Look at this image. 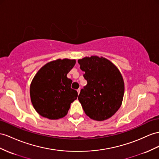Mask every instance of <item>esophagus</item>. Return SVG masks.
<instances>
[{"instance_id":"obj_1","label":"esophagus","mask_w":159,"mask_h":159,"mask_svg":"<svg viewBox=\"0 0 159 159\" xmlns=\"http://www.w3.org/2000/svg\"><path fill=\"white\" fill-rule=\"evenodd\" d=\"M77 92H78V94L79 95V93H80V89H79L78 90H77Z\"/></svg>"}]
</instances>
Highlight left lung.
I'll return each mask as SVG.
<instances>
[{"label": "left lung", "instance_id": "1", "mask_svg": "<svg viewBox=\"0 0 159 159\" xmlns=\"http://www.w3.org/2000/svg\"><path fill=\"white\" fill-rule=\"evenodd\" d=\"M87 84L78 99L86 115L96 121L110 118L121 107L124 82L119 69L110 60L97 56L79 59Z\"/></svg>", "mask_w": 159, "mask_h": 159}]
</instances>
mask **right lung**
Masks as SVG:
<instances>
[{
    "label": "right lung",
    "instance_id": "1",
    "mask_svg": "<svg viewBox=\"0 0 159 159\" xmlns=\"http://www.w3.org/2000/svg\"><path fill=\"white\" fill-rule=\"evenodd\" d=\"M76 60L57 59L48 62L34 76L30 84L32 105L40 116L58 120L66 116L78 93L71 89L72 80L67 74Z\"/></svg>",
    "mask_w": 159,
    "mask_h": 159
}]
</instances>
